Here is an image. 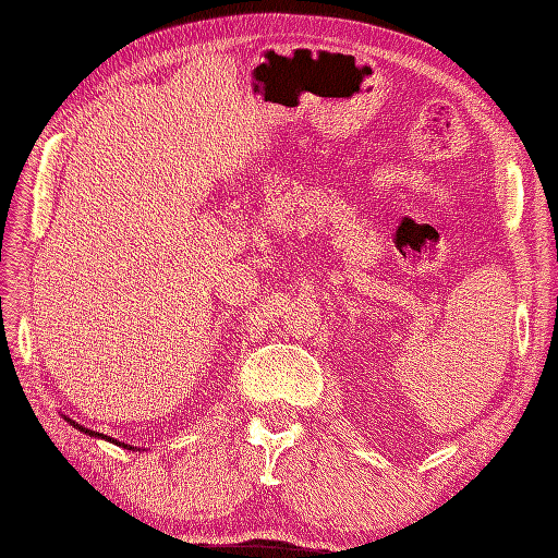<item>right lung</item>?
<instances>
[{
  "mask_svg": "<svg viewBox=\"0 0 558 558\" xmlns=\"http://www.w3.org/2000/svg\"><path fill=\"white\" fill-rule=\"evenodd\" d=\"M65 417V415H63ZM70 424H73L75 428H80L82 434H87V436H94V438H104V440H110V442H116V446H122V448H126V450H134L132 446H126V442H120V440H116V438H110V436H104V434H98V432H92V428H84L82 424H77V422H73L70 417H65Z\"/></svg>",
  "mask_w": 558,
  "mask_h": 558,
  "instance_id": "right-lung-1",
  "label": "right lung"
}]
</instances>
